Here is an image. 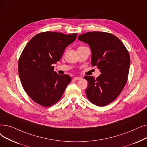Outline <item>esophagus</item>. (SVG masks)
Segmentation results:
<instances>
[{
	"label": "esophagus",
	"instance_id": "obj_1",
	"mask_svg": "<svg viewBox=\"0 0 147 147\" xmlns=\"http://www.w3.org/2000/svg\"><path fill=\"white\" fill-rule=\"evenodd\" d=\"M73 79L76 80H81L82 78L80 77H74Z\"/></svg>",
	"mask_w": 147,
	"mask_h": 147
}]
</instances>
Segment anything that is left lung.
Listing matches in <instances>:
<instances>
[{"mask_svg": "<svg viewBox=\"0 0 147 147\" xmlns=\"http://www.w3.org/2000/svg\"><path fill=\"white\" fill-rule=\"evenodd\" d=\"M89 44L91 50V64L101 74L97 79L84 77L88 82L87 98L98 106L109 105L123 91L128 78L130 58L128 50L119 38L103 32H89L78 36Z\"/></svg>", "mask_w": 147, "mask_h": 147, "instance_id": "8db88e82", "label": "left lung"}]
</instances>
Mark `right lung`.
<instances>
[{
	"instance_id": "add662e5",
	"label": "right lung",
	"mask_w": 147,
	"mask_h": 147,
	"mask_svg": "<svg viewBox=\"0 0 147 147\" xmlns=\"http://www.w3.org/2000/svg\"><path fill=\"white\" fill-rule=\"evenodd\" d=\"M77 36L45 32L34 36L25 46L18 60L19 77L24 90L35 103L50 107L61 99L71 78L56 73L53 64Z\"/></svg>"
}]
</instances>
